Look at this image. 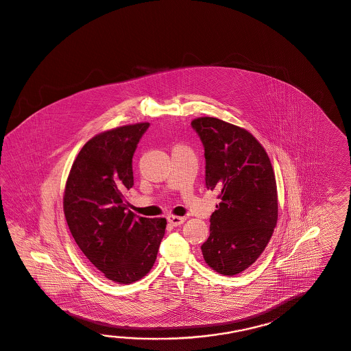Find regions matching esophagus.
<instances>
[{"mask_svg":"<svg viewBox=\"0 0 351 351\" xmlns=\"http://www.w3.org/2000/svg\"><path fill=\"white\" fill-rule=\"evenodd\" d=\"M167 219L172 226H180L185 222V217H179V216H169Z\"/></svg>","mask_w":351,"mask_h":351,"instance_id":"34e87169","label":"esophagus"}]
</instances>
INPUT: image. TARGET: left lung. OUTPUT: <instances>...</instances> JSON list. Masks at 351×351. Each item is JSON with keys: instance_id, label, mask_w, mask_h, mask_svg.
Wrapping results in <instances>:
<instances>
[{"instance_id": "1", "label": "left lung", "mask_w": 351, "mask_h": 351, "mask_svg": "<svg viewBox=\"0 0 351 351\" xmlns=\"http://www.w3.org/2000/svg\"><path fill=\"white\" fill-rule=\"evenodd\" d=\"M206 157V186L219 203L202 245L206 263L234 276L263 253L278 216L275 172L262 144L245 129L216 117L191 121Z\"/></svg>"}]
</instances>
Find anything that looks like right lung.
<instances>
[{"instance_id":"1","label":"right lung","mask_w":351,"mask_h":351,"mask_svg":"<svg viewBox=\"0 0 351 351\" xmlns=\"http://www.w3.org/2000/svg\"><path fill=\"white\" fill-rule=\"evenodd\" d=\"M149 123L126 125L93 136L67 178L64 213L77 247L104 277L132 284L156 262L166 218L135 216L125 200L133 188V156Z\"/></svg>"}]
</instances>
